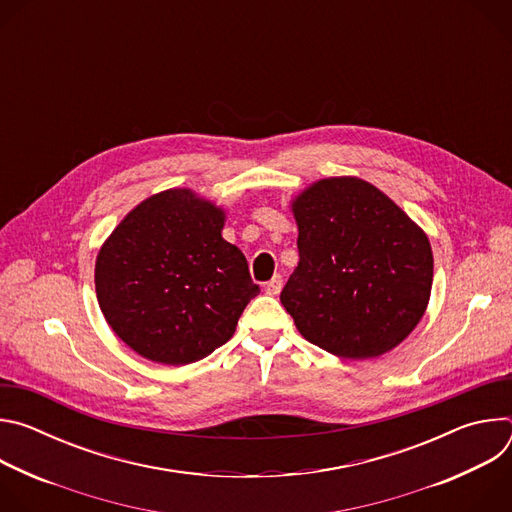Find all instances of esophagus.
Here are the masks:
<instances>
[{"mask_svg":"<svg viewBox=\"0 0 512 512\" xmlns=\"http://www.w3.org/2000/svg\"><path fill=\"white\" fill-rule=\"evenodd\" d=\"M281 287H283V279H281V275H273V279H271V281H267L265 291H267L269 296H277L279 291H281Z\"/></svg>","mask_w":512,"mask_h":512,"instance_id":"1","label":"esophagus"}]
</instances>
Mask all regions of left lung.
<instances>
[{
    "mask_svg": "<svg viewBox=\"0 0 512 512\" xmlns=\"http://www.w3.org/2000/svg\"><path fill=\"white\" fill-rule=\"evenodd\" d=\"M300 263L281 304L300 334L344 360L381 356L423 318L433 281L425 231L356 176L322 178L289 202Z\"/></svg>",
    "mask_w": 512,
    "mask_h": 512,
    "instance_id": "obj_1",
    "label": "left lung"
}]
</instances>
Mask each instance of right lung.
I'll use <instances>...</instances> for the list:
<instances>
[{
  "label": "right lung",
  "mask_w": 512,
  "mask_h": 512,
  "mask_svg": "<svg viewBox=\"0 0 512 512\" xmlns=\"http://www.w3.org/2000/svg\"><path fill=\"white\" fill-rule=\"evenodd\" d=\"M225 221L223 206L170 188L129 210L101 245L99 308L139 356L182 367L235 334L259 285L241 249L223 239Z\"/></svg>",
  "instance_id": "1"
}]
</instances>
